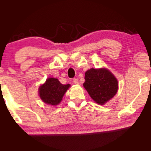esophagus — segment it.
Segmentation results:
<instances>
[{
	"instance_id": "34e87169",
	"label": "esophagus",
	"mask_w": 151,
	"mask_h": 151,
	"mask_svg": "<svg viewBox=\"0 0 151 151\" xmlns=\"http://www.w3.org/2000/svg\"><path fill=\"white\" fill-rule=\"evenodd\" d=\"M73 82L75 83V84H79V82H78V78H74L73 79Z\"/></svg>"
}]
</instances>
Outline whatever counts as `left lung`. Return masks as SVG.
<instances>
[{"instance_id":"1","label":"left lung","mask_w":151,"mask_h":151,"mask_svg":"<svg viewBox=\"0 0 151 151\" xmlns=\"http://www.w3.org/2000/svg\"><path fill=\"white\" fill-rule=\"evenodd\" d=\"M83 84L91 98L97 104L103 105L117 93L118 81L110 70L106 68L88 70Z\"/></svg>"}]
</instances>
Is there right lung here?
<instances>
[{
    "label": "right lung",
    "instance_id": "add662e5",
    "mask_svg": "<svg viewBox=\"0 0 151 151\" xmlns=\"http://www.w3.org/2000/svg\"><path fill=\"white\" fill-rule=\"evenodd\" d=\"M70 84H61L57 78H49L39 88V95L43 102L56 106L62 101L64 94L70 87Z\"/></svg>",
    "mask_w": 151,
    "mask_h": 151
}]
</instances>
